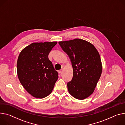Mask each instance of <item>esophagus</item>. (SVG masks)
<instances>
[{
  "mask_svg": "<svg viewBox=\"0 0 125 125\" xmlns=\"http://www.w3.org/2000/svg\"><path fill=\"white\" fill-rule=\"evenodd\" d=\"M62 71H63V70H62V69H61V70H59V71H58V72H59V74H61L62 72Z\"/></svg>",
  "mask_w": 125,
  "mask_h": 125,
  "instance_id": "1",
  "label": "esophagus"
}]
</instances>
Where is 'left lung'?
<instances>
[{
    "mask_svg": "<svg viewBox=\"0 0 125 125\" xmlns=\"http://www.w3.org/2000/svg\"><path fill=\"white\" fill-rule=\"evenodd\" d=\"M68 55L73 68V77L67 83L69 93L74 98L84 99L92 94L101 77L102 65L95 47L84 40L59 42Z\"/></svg>",
    "mask_w": 125,
    "mask_h": 125,
    "instance_id": "left-lung-1",
    "label": "left lung"
}]
</instances>
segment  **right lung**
Masks as SVG:
<instances>
[{"mask_svg":"<svg viewBox=\"0 0 125 125\" xmlns=\"http://www.w3.org/2000/svg\"><path fill=\"white\" fill-rule=\"evenodd\" d=\"M57 42L32 43L20 53L17 73L20 82L28 92L36 98L51 94L58 78L48 55Z\"/></svg>","mask_w":125,"mask_h":125,"instance_id":"add662e5","label":"right lung"}]
</instances>
